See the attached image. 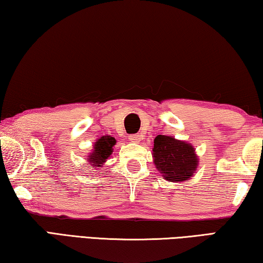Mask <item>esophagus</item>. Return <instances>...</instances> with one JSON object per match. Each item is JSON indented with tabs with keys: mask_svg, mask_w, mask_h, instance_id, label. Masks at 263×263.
<instances>
[{
	"mask_svg": "<svg viewBox=\"0 0 263 263\" xmlns=\"http://www.w3.org/2000/svg\"><path fill=\"white\" fill-rule=\"evenodd\" d=\"M128 139L131 140V142H136V144H138V142L141 141L142 136L141 135H130L128 136Z\"/></svg>",
	"mask_w": 263,
	"mask_h": 263,
	"instance_id": "34e87169",
	"label": "esophagus"
}]
</instances>
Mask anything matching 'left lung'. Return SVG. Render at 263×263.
I'll list each match as a JSON object with an SVG mask.
<instances>
[{
    "mask_svg": "<svg viewBox=\"0 0 263 263\" xmlns=\"http://www.w3.org/2000/svg\"><path fill=\"white\" fill-rule=\"evenodd\" d=\"M153 158L155 167L169 182L188 181L198 166V158L193 146L171 136L155 137Z\"/></svg>",
    "mask_w": 263,
    "mask_h": 263,
    "instance_id": "1",
    "label": "left lung"
}]
</instances>
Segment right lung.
Instances as JSON below:
<instances>
[{
  "mask_svg": "<svg viewBox=\"0 0 263 263\" xmlns=\"http://www.w3.org/2000/svg\"><path fill=\"white\" fill-rule=\"evenodd\" d=\"M116 139L114 137L103 136L97 139L94 145V151L89 154L88 162L94 168L102 167L114 151Z\"/></svg>",
  "mask_w": 263,
  "mask_h": 263,
  "instance_id": "obj_1",
  "label": "right lung"
}]
</instances>
